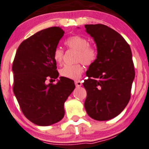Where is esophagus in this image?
Returning <instances> with one entry per match:
<instances>
[{
    "instance_id": "1",
    "label": "esophagus",
    "mask_w": 149,
    "mask_h": 149,
    "mask_svg": "<svg viewBox=\"0 0 149 149\" xmlns=\"http://www.w3.org/2000/svg\"><path fill=\"white\" fill-rule=\"evenodd\" d=\"M75 85H76L77 87H79L82 85V82L80 80H77L75 81Z\"/></svg>"
}]
</instances>
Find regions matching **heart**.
<instances>
[{
  "label": "heart",
  "mask_w": 149,
  "mask_h": 149,
  "mask_svg": "<svg viewBox=\"0 0 149 149\" xmlns=\"http://www.w3.org/2000/svg\"><path fill=\"white\" fill-rule=\"evenodd\" d=\"M65 44L69 48L77 50V61H80L84 65H89L95 61L97 51L94 47L89 44L88 40L80 36H73L65 40ZM64 51L61 47H56L53 52V58L57 63L60 64L63 60ZM84 71L80 63L74 65H65L60 70L62 77L72 79H77L81 77Z\"/></svg>",
  "instance_id": "b5f03b06"
}]
</instances>
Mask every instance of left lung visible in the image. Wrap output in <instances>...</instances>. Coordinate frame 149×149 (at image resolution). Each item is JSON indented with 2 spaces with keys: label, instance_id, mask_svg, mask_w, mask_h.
<instances>
[{
  "label": "left lung",
  "instance_id": "8db88e82",
  "mask_svg": "<svg viewBox=\"0 0 149 149\" xmlns=\"http://www.w3.org/2000/svg\"><path fill=\"white\" fill-rule=\"evenodd\" d=\"M97 45V56L83 83L87 91L84 107L97 121L116 117L129 103L135 77L130 46L119 33L102 24L85 25Z\"/></svg>",
  "mask_w": 149,
  "mask_h": 149
}]
</instances>
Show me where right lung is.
<instances>
[{
	"label": "right lung",
	"mask_w": 149,
	"mask_h": 149,
	"mask_svg": "<svg viewBox=\"0 0 149 149\" xmlns=\"http://www.w3.org/2000/svg\"><path fill=\"white\" fill-rule=\"evenodd\" d=\"M65 32L60 27L44 29L22 42L13 62V92L23 114L33 124L49 126L64 117V104L74 89V81L60 77L53 52Z\"/></svg>",
	"instance_id": "add662e5"
}]
</instances>
